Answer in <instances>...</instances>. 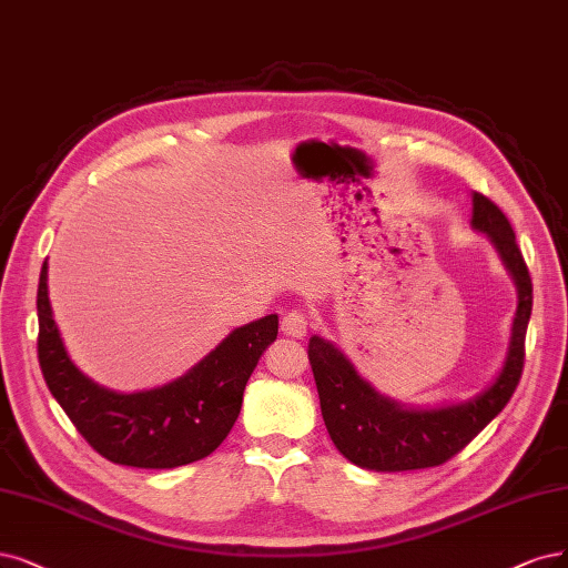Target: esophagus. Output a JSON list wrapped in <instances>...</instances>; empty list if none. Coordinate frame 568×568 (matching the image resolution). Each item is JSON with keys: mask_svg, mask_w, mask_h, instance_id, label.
<instances>
[{"mask_svg": "<svg viewBox=\"0 0 568 568\" xmlns=\"http://www.w3.org/2000/svg\"><path fill=\"white\" fill-rule=\"evenodd\" d=\"M282 331L291 338H303L307 334V315L303 310H291L282 317Z\"/></svg>", "mask_w": 568, "mask_h": 568, "instance_id": "1", "label": "esophagus"}]
</instances>
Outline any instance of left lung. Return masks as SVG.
<instances>
[{"label":"left lung","instance_id":"8db88e82","mask_svg":"<svg viewBox=\"0 0 568 568\" xmlns=\"http://www.w3.org/2000/svg\"><path fill=\"white\" fill-rule=\"evenodd\" d=\"M473 227L484 232L517 284V312L510 347L500 374L484 393L460 404L406 408L376 393L343 352L312 336L307 357L315 374L322 416L338 452L359 467L376 473H404L435 467L454 458L510 402L524 368V338L531 320L534 284L505 213L479 192H473Z\"/></svg>","mask_w":568,"mask_h":568}]
</instances>
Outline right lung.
<instances>
[{
    "mask_svg": "<svg viewBox=\"0 0 568 568\" xmlns=\"http://www.w3.org/2000/svg\"><path fill=\"white\" fill-rule=\"evenodd\" d=\"M37 317L39 366L55 402L103 458L145 470H169L216 452L240 416L246 381L280 328L277 315L244 324L181 378L120 395L87 378L68 357L49 303L47 263L39 272Z\"/></svg>",
    "mask_w": 568,
    "mask_h": 568,
    "instance_id": "1",
    "label": "right lung"
}]
</instances>
